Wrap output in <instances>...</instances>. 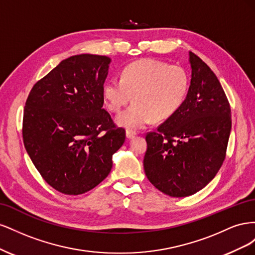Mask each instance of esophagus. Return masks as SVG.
Returning <instances> with one entry per match:
<instances>
[{
  "label": "esophagus",
  "instance_id": "1",
  "mask_svg": "<svg viewBox=\"0 0 255 255\" xmlns=\"http://www.w3.org/2000/svg\"><path fill=\"white\" fill-rule=\"evenodd\" d=\"M126 135H127V138H128V139H130V138H133V137L136 135V133H135V132H133V130L127 129Z\"/></svg>",
  "mask_w": 255,
  "mask_h": 255
}]
</instances>
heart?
Listing matches in <instances>:
<instances>
[{"label":"heart","mask_w":255,"mask_h":255,"mask_svg":"<svg viewBox=\"0 0 255 255\" xmlns=\"http://www.w3.org/2000/svg\"><path fill=\"white\" fill-rule=\"evenodd\" d=\"M188 89V76L180 66L156 59H142L128 66L121 79H112L103 87L107 107L119 113L134 96V104L116 118L117 125L138 130L153 119H168L180 109Z\"/></svg>","instance_id":"1"}]
</instances>
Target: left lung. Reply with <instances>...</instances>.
Masks as SVG:
<instances>
[{
  "instance_id": "left-lung-1",
  "label": "left lung",
  "mask_w": 255,
  "mask_h": 255,
  "mask_svg": "<svg viewBox=\"0 0 255 255\" xmlns=\"http://www.w3.org/2000/svg\"><path fill=\"white\" fill-rule=\"evenodd\" d=\"M187 96L171 117L146 134L143 168L164 194L188 197L210 183L226 158L232 127L231 107L217 76L189 52Z\"/></svg>"
}]
</instances>
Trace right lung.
I'll list each match as a JSON object with an SVG mask.
<instances>
[{
  "instance_id": "obj_1",
  "label": "right lung",
  "mask_w": 255,
  "mask_h": 255,
  "mask_svg": "<svg viewBox=\"0 0 255 255\" xmlns=\"http://www.w3.org/2000/svg\"><path fill=\"white\" fill-rule=\"evenodd\" d=\"M111 58L92 54L69 57L38 81L23 114V142L50 186L82 195L109 175L113 154L126 140L103 109Z\"/></svg>"
}]
</instances>
